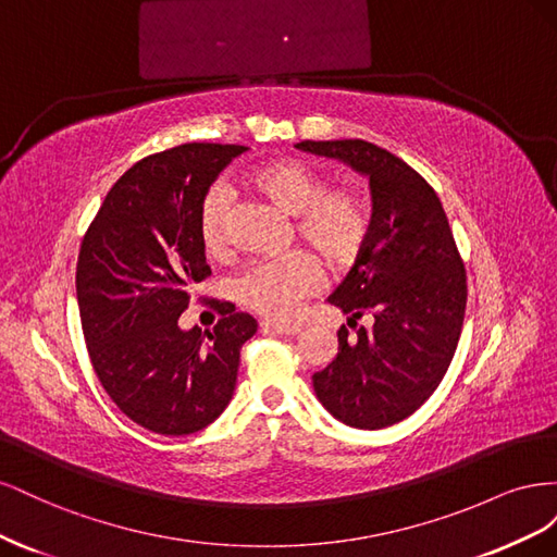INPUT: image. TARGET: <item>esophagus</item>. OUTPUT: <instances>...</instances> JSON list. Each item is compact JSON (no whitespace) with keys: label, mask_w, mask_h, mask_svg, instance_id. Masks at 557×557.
Returning a JSON list of instances; mask_svg holds the SVG:
<instances>
[{"label":"esophagus","mask_w":557,"mask_h":557,"mask_svg":"<svg viewBox=\"0 0 557 557\" xmlns=\"http://www.w3.org/2000/svg\"><path fill=\"white\" fill-rule=\"evenodd\" d=\"M260 327L264 332H276V334H285V336H295L301 332L299 325H285V323H274V320H262Z\"/></svg>","instance_id":"esophagus-1"}]
</instances>
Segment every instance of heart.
<instances>
[{
	"mask_svg": "<svg viewBox=\"0 0 557 557\" xmlns=\"http://www.w3.org/2000/svg\"><path fill=\"white\" fill-rule=\"evenodd\" d=\"M244 183L283 213L295 215V234L320 252L327 264L344 267L356 260L369 234L364 199L350 188H325V178L299 160H274L252 170ZM232 199L215 185L201 199L197 215L199 242L209 256L227 248ZM320 267L305 250L285 252L246 267L234 278V297L244 307L285 320L320 285Z\"/></svg>",
	"mask_w": 557,
	"mask_h": 557,
	"instance_id": "1",
	"label": "heart"
}]
</instances>
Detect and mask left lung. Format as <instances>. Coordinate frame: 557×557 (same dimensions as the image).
Returning <instances> with one entry per match:
<instances>
[{"instance_id": "obj_1", "label": "left lung", "mask_w": 557, "mask_h": 557, "mask_svg": "<svg viewBox=\"0 0 557 557\" xmlns=\"http://www.w3.org/2000/svg\"><path fill=\"white\" fill-rule=\"evenodd\" d=\"M369 178L374 213L356 264L327 297L348 315L336 358L315 372L320 404L358 430L395 425L425 404L458 348L467 274L448 218L416 170L362 139L299 141ZM369 312L372 329L357 327Z\"/></svg>"}]
</instances>
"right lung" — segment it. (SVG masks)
<instances>
[{"mask_svg":"<svg viewBox=\"0 0 557 557\" xmlns=\"http://www.w3.org/2000/svg\"><path fill=\"white\" fill-rule=\"evenodd\" d=\"M246 146L183 144L113 183L83 237L76 297L90 362L134 423L164 436L205 430L237 385L256 318L221 305L213 332L181 330L195 283L211 269L197 215L211 183Z\"/></svg>","mask_w":557,"mask_h":557,"instance_id":"1","label":"right lung"}]
</instances>
